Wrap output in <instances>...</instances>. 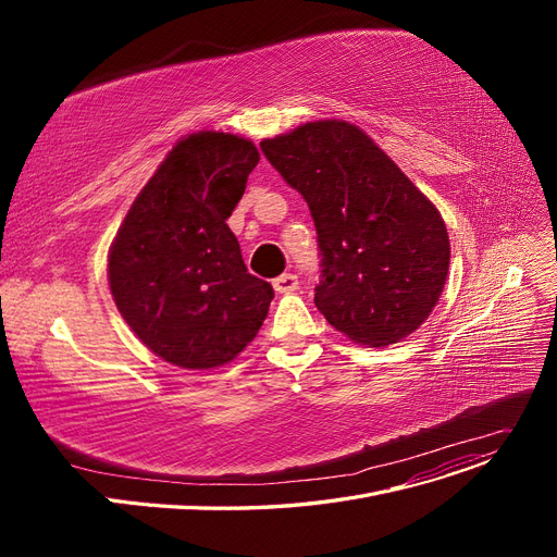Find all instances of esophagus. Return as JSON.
I'll return each mask as SVG.
<instances>
[{
	"instance_id": "1",
	"label": "esophagus",
	"mask_w": 557,
	"mask_h": 557,
	"mask_svg": "<svg viewBox=\"0 0 557 557\" xmlns=\"http://www.w3.org/2000/svg\"><path fill=\"white\" fill-rule=\"evenodd\" d=\"M298 275L294 273H284L280 277L273 280V288L277 290V294H294V290H298Z\"/></svg>"
}]
</instances>
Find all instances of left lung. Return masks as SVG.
I'll list each match as a JSON object with an SVG mask.
<instances>
[{
    "label": "left lung",
    "mask_w": 557,
    "mask_h": 557,
    "mask_svg": "<svg viewBox=\"0 0 557 557\" xmlns=\"http://www.w3.org/2000/svg\"><path fill=\"white\" fill-rule=\"evenodd\" d=\"M259 146L309 205L323 257L313 302L327 323L370 347L413 334L449 271L435 205L355 124L311 122Z\"/></svg>",
    "instance_id": "8db88e82"
}]
</instances>
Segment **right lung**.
Instances as JSON below:
<instances>
[{
    "instance_id": "add662e5",
    "label": "right lung",
    "mask_w": 557,
    "mask_h": 557,
    "mask_svg": "<svg viewBox=\"0 0 557 557\" xmlns=\"http://www.w3.org/2000/svg\"><path fill=\"white\" fill-rule=\"evenodd\" d=\"M259 153L250 139L200 131L144 185L108 255L116 309L164 361L210 370L257 336L273 286L248 273L227 219Z\"/></svg>"
}]
</instances>
